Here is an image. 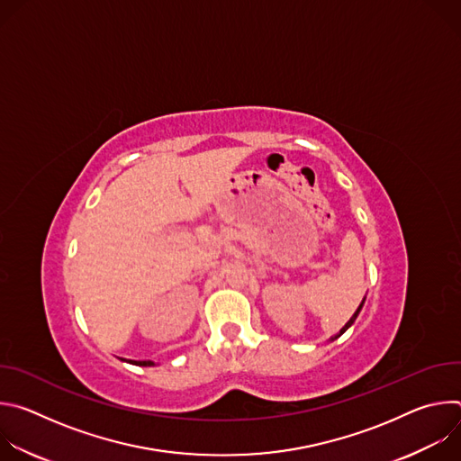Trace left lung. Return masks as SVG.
<instances>
[{
  "label": "left lung",
  "mask_w": 461,
  "mask_h": 461,
  "mask_svg": "<svg viewBox=\"0 0 461 461\" xmlns=\"http://www.w3.org/2000/svg\"><path fill=\"white\" fill-rule=\"evenodd\" d=\"M363 304H365V299H363V303H361V304H359V308H357V310H356V313H354V315H352V317H350V321H348V322H347V324H345V326H343V328H341V330H339V334H338V336H334V338H332V341H336V339H338V338H341V336H343V334H345V332H347V330H348V328H350V326H352V324H354V321H356V319H357V315H359V312H361V308H363Z\"/></svg>",
  "instance_id": "obj_1"
}]
</instances>
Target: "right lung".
Wrapping results in <instances>:
<instances>
[{"label":"right lung","mask_w":461,"mask_h":461,"mask_svg":"<svg viewBox=\"0 0 461 461\" xmlns=\"http://www.w3.org/2000/svg\"><path fill=\"white\" fill-rule=\"evenodd\" d=\"M122 361H125V359H122ZM127 363H131V365H139V366H155V361H127Z\"/></svg>","instance_id":"1"}]
</instances>
